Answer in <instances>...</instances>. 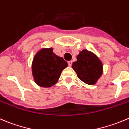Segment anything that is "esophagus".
Segmentation results:
<instances>
[{"label":"esophagus","mask_w":129,"mask_h":129,"mask_svg":"<svg viewBox=\"0 0 129 129\" xmlns=\"http://www.w3.org/2000/svg\"><path fill=\"white\" fill-rule=\"evenodd\" d=\"M72 61H69L68 62V65L69 66H72Z\"/></svg>","instance_id":"1"}]
</instances>
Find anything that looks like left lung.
I'll use <instances>...</instances> for the list:
<instances>
[{
  "instance_id": "obj_1",
  "label": "left lung",
  "mask_w": 129,
  "mask_h": 129,
  "mask_svg": "<svg viewBox=\"0 0 129 129\" xmlns=\"http://www.w3.org/2000/svg\"><path fill=\"white\" fill-rule=\"evenodd\" d=\"M72 67L79 79L87 84L93 85L103 73V65L92 52L84 50L77 56V61Z\"/></svg>"
}]
</instances>
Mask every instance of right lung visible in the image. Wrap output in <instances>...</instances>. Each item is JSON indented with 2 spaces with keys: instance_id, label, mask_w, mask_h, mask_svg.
<instances>
[{
  "instance_id": "add662e5",
  "label": "right lung",
  "mask_w": 129,
  "mask_h": 129,
  "mask_svg": "<svg viewBox=\"0 0 129 129\" xmlns=\"http://www.w3.org/2000/svg\"><path fill=\"white\" fill-rule=\"evenodd\" d=\"M67 66V62L62 57L53 53L52 48L42 50L37 53L32 64L36 83L44 87L53 86L58 81L62 71Z\"/></svg>"
}]
</instances>
